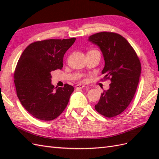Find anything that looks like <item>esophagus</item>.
I'll list each match as a JSON object with an SVG mask.
<instances>
[{
  "label": "esophagus",
  "instance_id": "1",
  "mask_svg": "<svg viewBox=\"0 0 159 159\" xmlns=\"http://www.w3.org/2000/svg\"><path fill=\"white\" fill-rule=\"evenodd\" d=\"M85 86L83 85H76V89H83V88H85Z\"/></svg>",
  "mask_w": 159,
  "mask_h": 159
}]
</instances>
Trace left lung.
I'll return each mask as SVG.
<instances>
[{"label": "left lung", "mask_w": 159, "mask_h": 159, "mask_svg": "<svg viewBox=\"0 0 159 159\" xmlns=\"http://www.w3.org/2000/svg\"><path fill=\"white\" fill-rule=\"evenodd\" d=\"M89 41L98 45L105 65L104 80L109 79V89L101 93L95 109L107 117H116L129 105L135 94L141 71L140 60L127 40L113 32H100L89 36Z\"/></svg>", "instance_id": "1"}]
</instances>
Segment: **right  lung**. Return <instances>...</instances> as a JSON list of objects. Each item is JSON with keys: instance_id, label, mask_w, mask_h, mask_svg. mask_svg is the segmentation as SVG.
Listing matches in <instances>:
<instances>
[{"instance_id": "obj_1", "label": "right lung", "mask_w": 159, "mask_h": 159, "mask_svg": "<svg viewBox=\"0 0 159 159\" xmlns=\"http://www.w3.org/2000/svg\"><path fill=\"white\" fill-rule=\"evenodd\" d=\"M76 38L45 39L29 44L17 63L14 83L24 108L37 119L50 121L63 113L74 87L65 84L55 87L50 72L63 67L64 54Z\"/></svg>"}]
</instances>
